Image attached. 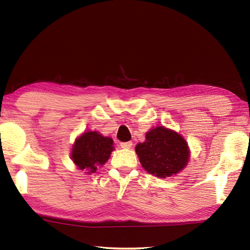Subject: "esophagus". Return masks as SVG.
<instances>
[{
	"instance_id": "34e87169",
	"label": "esophagus",
	"mask_w": 250,
	"mask_h": 250,
	"mask_svg": "<svg viewBox=\"0 0 250 250\" xmlns=\"http://www.w3.org/2000/svg\"><path fill=\"white\" fill-rule=\"evenodd\" d=\"M120 146L122 148H131L132 147V142H124L120 143Z\"/></svg>"
}]
</instances>
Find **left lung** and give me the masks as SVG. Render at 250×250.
Here are the masks:
<instances>
[{
	"mask_svg": "<svg viewBox=\"0 0 250 250\" xmlns=\"http://www.w3.org/2000/svg\"><path fill=\"white\" fill-rule=\"evenodd\" d=\"M142 167L157 177L177 174L189 160L187 143L176 132L157 126L146 134V141L135 147Z\"/></svg>",
	"mask_w": 250,
	"mask_h": 250,
	"instance_id": "1",
	"label": "left lung"
}]
</instances>
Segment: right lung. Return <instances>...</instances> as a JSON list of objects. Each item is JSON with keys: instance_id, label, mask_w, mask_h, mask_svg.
<instances>
[{"instance_id": "right-lung-1", "label": "right lung", "mask_w": 250, "mask_h": 250, "mask_svg": "<svg viewBox=\"0 0 250 250\" xmlns=\"http://www.w3.org/2000/svg\"><path fill=\"white\" fill-rule=\"evenodd\" d=\"M114 150L113 140L104 137L98 132H84L73 146L72 159L81 169L90 173L97 171V167L103 166Z\"/></svg>"}]
</instances>
